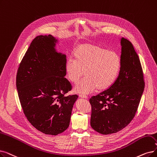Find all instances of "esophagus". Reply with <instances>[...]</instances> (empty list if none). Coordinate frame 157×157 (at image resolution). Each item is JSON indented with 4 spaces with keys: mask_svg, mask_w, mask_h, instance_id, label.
Here are the masks:
<instances>
[{
    "mask_svg": "<svg viewBox=\"0 0 157 157\" xmlns=\"http://www.w3.org/2000/svg\"><path fill=\"white\" fill-rule=\"evenodd\" d=\"M79 97L80 98H82V99H87L88 97L86 96V95H83V94H79Z\"/></svg>",
    "mask_w": 157,
    "mask_h": 157,
    "instance_id": "1",
    "label": "esophagus"
}]
</instances>
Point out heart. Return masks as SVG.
<instances>
[{"label": "heart", "mask_w": 157, "mask_h": 157, "mask_svg": "<svg viewBox=\"0 0 157 157\" xmlns=\"http://www.w3.org/2000/svg\"><path fill=\"white\" fill-rule=\"evenodd\" d=\"M74 58H69L65 63L67 77L73 83H77L86 74L85 79L74 88V91L86 94L94 91L105 90L117 79L121 67L119 54L106 47L82 44L76 47Z\"/></svg>", "instance_id": "b5f03b06"}]
</instances>
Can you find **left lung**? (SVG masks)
Masks as SVG:
<instances>
[{
	"label": "left lung",
	"instance_id": "left-lung-1",
	"mask_svg": "<svg viewBox=\"0 0 157 157\" xmlns=\"http://www.w3.org/2000/svg\"><path fill=\"white\" fill-rule=\"evenodd\" d=\"M121 67L112 86L92 96L90 125L103 135L117 133L134 118L144 92L145 82L141 63L132 44L121 40Z\"/></svg>",
	"mask_w": 157,
	"mask_h": 157
}]
</instances>
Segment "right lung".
Segmentation results:
<instances>
[{
  "mask_svg": "<svg viewBox=\"0 0 157 157\" xmlns=\"http://www.w3.org/2000/svg\"><path fill=\"white\" fill-rule=\"evenodd\" d=\"M52 35L34 39L20 62L16 86L24 113L40 132L56 135L69 126L77 95L65 76L66 56L56 51Z\"/></svg>",
  "mask_w": 157,
  "mask_h": 157,
  "instance_id": "right-lung-1",
  "label": "right lung"
}]
</instances>
